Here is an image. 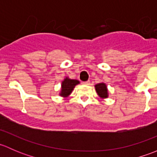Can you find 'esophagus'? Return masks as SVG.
Listing matches in <instances>:
<instances>
[{"label":"esophagus","instance_id":"1","mask_svg":"<svg viewBox=\"0 0 157 157\" xmlns=\"http://www.w3.org/2000/svg\"><path fill=\"white\" fill-rule=\"evenodd\" d=\"M83 84H84V85H90V80H87V81L83 82Z\"/></svg>","mask_w":157,"mask_h":157}]
</instances>
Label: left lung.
Returning <instances> with one entry per match:
<instances>
[{"instance_id":"8db88e82","label":"left lung","mask_w":157,"mask_h":157,"mask_svg":"<svg viewBox=\"0 0 157 157\" xmlns=\"http://www.w3.org/2000/svg\"><path fill=\"white\" fill-rule=\"evenodd\" d=\"M96 88V91L97 94L100 96L102 99H105L108 98V90H107L106 85L104 83H98L95 86Z\"/></svg>"}]
</instances>
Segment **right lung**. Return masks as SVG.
<instances>
[{"label": "right lung", "mask_w": 157, "mask_h": 157, "mask_svg": "<svg viewBox=\"0 0 157 157\" xmlns=\"http://www.w3.org/2000/svg\"><path fill=\"white\" fill-rule=\"evenodd\" d=\"M79 83L80 82L77 80H71L68 77L64 78L61 83V90L60 96H63V97H67L73 91L76 85L79 84Z\"/></svg>", "instance_id": "right-lung-1"}]
</instances>
